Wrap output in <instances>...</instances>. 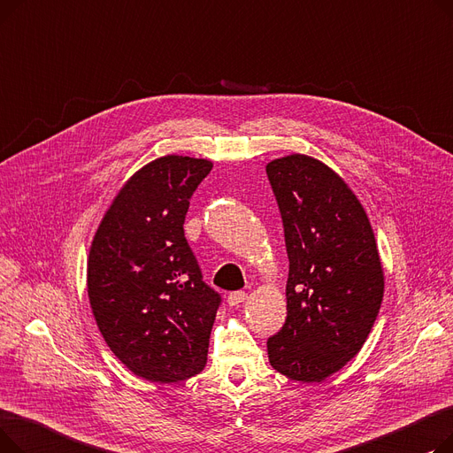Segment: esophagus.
Masks as SVG:
<instances>
[{
	"label": "esophagus",
	"instance_id": "obj_1",
	"mask_svg": "<svg viewBox=\"0 0 453 453\" xmlns=\"http://www.w3.org/2000/svg\"><path fill=\"white\" fill-rule=\"evenodd\" d=\"M246 297H248V294H246V292H242V290H239V292H231V294L227 296V303H229L231 306H236V304L244 303V301H246Z\"/></svg>",
	"mask_w": 453,
	"mask_h": 453
}]
</instances>
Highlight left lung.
I'll list each match as a JSON object with an SVG mask.
<instances>
[{
	"label": "left lung",
	"mask_w": 453,
	"mask_h": 453,
	"mask_svg": "<svg viewBox=\"0 0 453 453\" xmlns=\"http://www.w3.org/2000/svg\"><path fill=\"white\" fill-rule=\"evenodd\" d=\"M290 260L287 321L268 340L275 371L319 384L364 347L384 299V268L367 212L323 161L290 154L266 165Z\"/></svg>",
	"instance_id": "obj_1"
}]
</instances>
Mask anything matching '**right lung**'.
I'll list each match as a JSON object with an SVG mask.
<instances>
[{
    "label": "right lung",
    "mask_w": 453,
    "mask_h": 453,
    "mask_svg": "<svg viewBox=\"0 0 453 453\" xmlns=\"http://www.w3.org/2000/svg\"><path fill=\"white\" fill-rule=\"evenodd\" d=\"M212 161L169 154L128 178L93 236L91 312L111 352L135 376L174 384L207 362L220 296L202 280L183 222Z\"/></svg>",
    "instance_id": "add662e5"
}]
</instances>
